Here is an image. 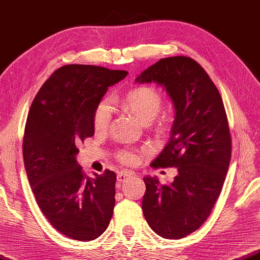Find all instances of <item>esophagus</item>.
I'll list each match as a JSON object with an SVG mask.
<instances>
[{"label": "esophagus", "mask_w": 260, "mask_h": 260, "mask_svg": "<svg viewBox=\"0 0 260 260\" xmlns=\"http://www.w3.org/2000/svg\"><path fill=\"white\" fill-rule=\"evenodd\" d=\"M132 176H134V172H132V171H120L118 175H117V180H118L119 182H123L125 179H127V178L128 177H132Z\"/></svg>", "instance_id": "obj_1"}]
</instances>
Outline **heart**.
I'll list each match as a JSON object with an SVG mask.
<instances>
[{
    "instance_id": "1",
    "label": "heart",
    "mask_w": 260,
    "mask_h": 260,
    "mask_svg": "<svg viewBox=\"0 0 260 260\" xmlns=\"http://www.w3.org/2000/svg\"><path fill=\"white\" fill-rule=\"evenodd\" d=\"M123 106L134 114L143 124H149L159 114L162 106L161 94L150 86H139L131 90L123 99ZM113 107L109 100L100 101L93 111V128L96 133L108 129ZM118 160L125 165H135L139 161V153L135 150L125 149L117 154Z\"/></svg>"
}]
</instances>
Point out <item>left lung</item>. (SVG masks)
Returning <instances> with one entry per match:
<instances>
[{"instance_id": "8db88e82", "label": "left lung", "mask_w": 260, "mask_h": 260, "mask_svg": "<svg viewBox=\"0 0 260 260\" xmlns=\"http://www.w3.org/2000/svg\"><path fill=\"white\" fill-rule=\"evenodd\" d=\"M135 81L164 86L176 111L170 140L151 167H175L178 175L168 185L144 177L142 210L156 235L185 238L207 220L224 184L232 147L224 105L205 70L186 56L161 58Z\"/></svg>"}]
</instances>
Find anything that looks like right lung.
<instances>
[{
	"mask_svg": "<svg viewBox=\"0 0 260 260\" xmlns=\"http://www.w3.org/2000/svg\"><path fill=\"white\" fill-rule=\"evenodd\" d=\"M126 71L65 65L40 88L25 123V172L43 214L63 236L79 241L100 237L115 207L116 174L86 177L75 155L94 134L93 111Z\"/></svg>",
	"mask_w": 260,
	"mask_h": 260,
	"instance_id": "1",
	"label": "right lung"
}]
</instances>
